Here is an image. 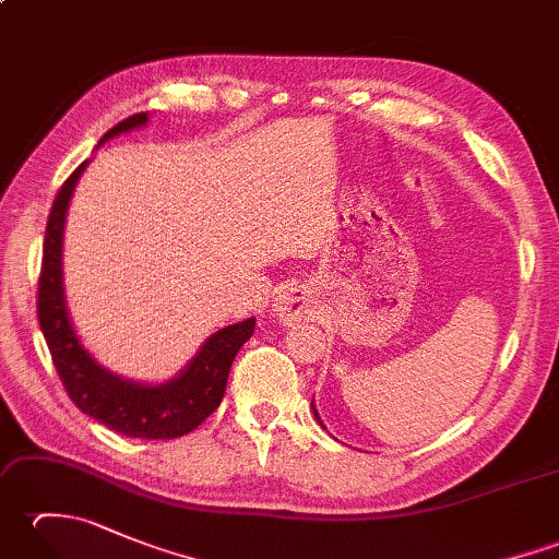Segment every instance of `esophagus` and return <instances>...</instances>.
<instances>
[{"label":"esophagus","instance_id":"obj_1","mask_svg":"<svg viewBox=\"0 0 559 559\" xmlns=\"http://www.w3.org/2000/svg\"><path fill=\"white\" fill-rule=\"evenodd\" d=\"M276 314L283 319L286 324L302 322L312 314V300L310 293L298 286L283 288L276 298Z\"/></svg>","mask_w":559,"mask_h":559}]
</instances>
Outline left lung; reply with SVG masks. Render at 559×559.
<instances>
[{"label":"left lung","instance_id":"obj_1","mask_svg":"<svg viewBox=\"0 0 559 559\" xmlns=\"http://www.w3.org/2000/svg\"><path fill=\"white\" fill-rule=\"evenodd\" d=\"M312 406H314V403H312ZM314 415H317V411H314ZM317 420H319V415H317ZM319 425H322V420H319Z\"/></svg>","mask_w":559,"mask_h":559}]
</instances>
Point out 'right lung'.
<instances>
[{"label": "right lung", "instance_id": "1", "mask_svg": "<svg viewBox=\"0 0 559 559\" xmlns=\"http://www.w3.org/2000/svg\"><path fill=\"white\" fill-rule=\"evenodd\" d=\"M146 112H136L115 124L100 139L108 141L129 129L146 124ZM88 160L67 177L59 189L43 242V266L38 278V322L50 348L55 370L69 399L91 418L110 430L141 439H175L197 430L221 406L230 365L242 343L254 334L257 319L216 331L180 377L160 386H144L115 377L91 358L69 322L62 288V233L71 192Z\"/></svg>", "mask_w": 559, "mask_h": 559}]
</instances>
